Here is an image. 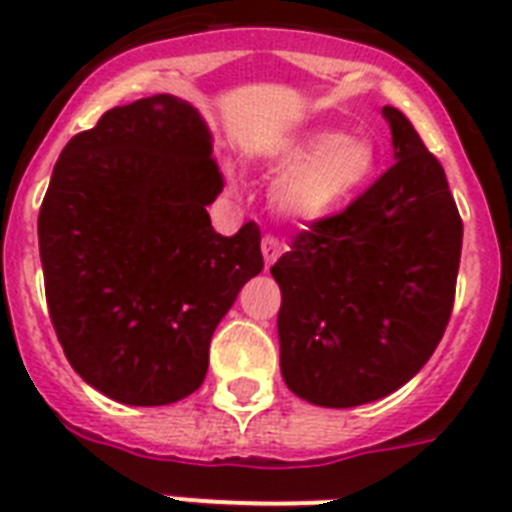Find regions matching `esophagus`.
Wrapping results in <instances>:
<instances>
[{
    "label": "esophagus",
    "mask_w": 512,
    "mask_h": 512,
    "mask_svg": "<svg viewBox=\"0 0 512 512\" xmlns=\"http://www.w3.org/2000/svg\"><path fill=\"white\" fill-rule=\"evenodd\" d=\"M260 247H263L265 268H270V265L276 263L278 257H281V252H283L281 239H278V236H273V234H265V236H263V244H260Z\"/></svg>",
    "instance_id": "34e87169"
}]
</instances>
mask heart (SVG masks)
Masks as SVG:
<instances>
[{
  "instance_id": "1",
  "label": "heart",
  "mask_w": 512,
  "mask_h": 512,
  "mask_svg": "<svg viewBox=\"0 0 512 512\" xmlns=\"http://www.w3.org/2000/svg\"><path fill=\"white\" fill-rule=\"evenodd\" d=\"M289 171L278 179L273 203L294 218H322L346 205L375 169V148L362 137L312 132L273 153Z\"/></svg>"
}]
</instances>
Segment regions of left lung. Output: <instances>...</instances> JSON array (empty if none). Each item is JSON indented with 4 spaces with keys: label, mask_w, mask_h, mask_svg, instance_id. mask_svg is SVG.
I'll return each mask as SVG.
<instances>
[{
    "label": "left lung",
    "mask_w": 512,
    "mask_h": 512,
    "mask_svg": "<svg viewBox=\"0 0 512 512\" xmlns=\"http://www.w3.org/2000/svg\"><path fill=\"white\" fill-rule=\"evenodd\" d=\"M395 163L338 213L309 221L270 268L281 375L304 401L351 409L427 364L448 328L463 221L414 124L382 109Z\"/></svg>",
    "instance_id": "8db88e82"
}]
</instances>
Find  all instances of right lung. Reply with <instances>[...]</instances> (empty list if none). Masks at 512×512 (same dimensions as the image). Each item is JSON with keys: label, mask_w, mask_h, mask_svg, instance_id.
<instances>
[{"label": "right lung", "mask_w": 512, "mask_h": 512, "mask_svg": "<svg viewBox=\"0 0 512 512\" xmlns=\"http://www.w3.org/2000/svg\"><path fill=\"white\" fill-rule=\"evenodd\" d=\"M200 114L176 96L114 106L64 145L41 213L46 304L77 375L127 406H166L208 372L213 330L263 270L260 229L210 226L221 195Z\"/></svg>", "instance_id": "1"}]
</instances>
